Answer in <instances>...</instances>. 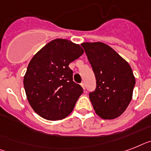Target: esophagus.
<instances>
[{
  "mask_svg": "<svg viewBox=\"0 0 151 151\" xmlns=\"http://www.w3.org/2000/svg\"><path fill=\"white\" fill-rule=\"evenodd\" d=\"M81 86L83 87V89H84V90H85V89H86V86H85V83H81Z\"/></svg>",
  "mask_w": 151,
  "mask_h": 151,
  "instance_id": "esophagus-1",
  "label": "esophagus"
}]
</instances>
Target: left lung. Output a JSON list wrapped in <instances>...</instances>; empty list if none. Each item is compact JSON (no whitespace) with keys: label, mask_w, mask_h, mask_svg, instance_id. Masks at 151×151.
<instances>
[{"label":"left lung","mask_w":151,"mask_h":151,"mask_svg":"<svg viewBox=\"0 0 151 151\" xmlns=\"http://www.w3.org/2000/svg\"><path fill=\"white\" fill-rule=\"evenodd\" d=\"M87 58L96 79V88L89 93L93 109L99 117H119L133 96L136 81L132 68L114 49L103 42H84Z\"/></svg>","instance_id":"1"}]
</instances>
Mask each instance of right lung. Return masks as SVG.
<instances>
[{"instance_id":"add662e5","label":"right lung","mask_w":151,"mask_h":151,"mask_svg":"<svg viewBox=\"0 0 151 151\" xmlns=\"http://www.w3.org/2000/svg\"><path fill=\"white\" fill-rule=\"evenodd\" d=\"M84 51L69 40L57 38L40 49L30 61L24 76V86L30 106L48 120L68 116L83 93L73 80L68 65Z\"/></svg>"}]
</instances>
